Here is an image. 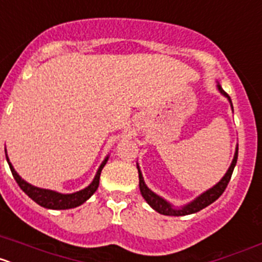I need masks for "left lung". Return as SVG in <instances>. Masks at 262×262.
Instances as JSON below:
<instances>
[{"label":"left lung","instance_id":"1","mask_svg":"<svg viewBox=\"0 0 262 262\" xmlns=\"http://www.w3.org/2000/svg\"><path fill=\"white\" fill-rule=\"evenodd\" d=\"M217 90L221 92V94H223L224 97L228 98V101H230L231 103V107H232V102H231L230 96H228V94L222 89V86L219 84H217ZM237 149H239V148L236 147V152H235V156H233L232 163H231L230 168H228V170H227V173L223 176V178H222L221 181L217 182L216 185H214L211 189L206 190L205 193H202L201 195L196 196L195 200L191 201L190 203L182 206V207H173V206L169 202H166L164 198H161V196L157 195L156 193H154V191H152L147 185H145L144 178H143V174L142 172H140V169H139V165H138L139 187H140V193H142L143 198L147 201L148 205L151 206L154 210H156L159 214L169 215V216H184V215L194 214V212L201 211L202 209H205V207H207L209 205H211L212 202H215V201H216L222 194H223V191L226 190L227 185H228V182H230L231 180V176H232L233 168H235L236 165V161H237Z\"/></svg>","mask_w":262,"mask_h":262}]
</instances>
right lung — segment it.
<instances>
[{
	"mask_svg": "<svg viewBox=\"0 0 262 262\" xmlns=\"http://www.w3.org/2000/svg\"><path fill=\"white\" fill-rule=\"evenodd\" d=\"M5 154H6V149H5ZM108 156L106 157L102 161V164L99 165L98 170H97V174L94 177V180L92 181V184L88 187L82 189L80 191H76V193L72 194H61L57 193V191L48 190V189H41V187H36L34 185L29 184L25 180H22L19 174L15 172V169L13 168L11 163L9 161V157L6 155V160H8V164L10 166V170L13 173L14 180L17 181V184L19 185V187L22 189L27 195L31 198L34 202L38 203L41 207H46V209H52V210H67V209H73V207H77V206L82 205L84 202H86L90 196L96 193V190L98 189L99 185V176L102 172L103 166L107 163Z\"/></svg>",
	"mask_w": 262,
	"mask_h": 262,
	"instance_id": "1",
	"label": "right lung"
}]
</instances>
